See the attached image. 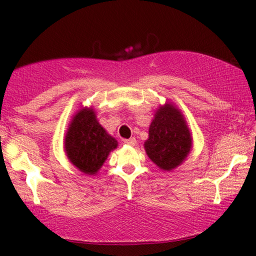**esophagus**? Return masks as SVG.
<instances>
[{
    "label": "esophagus",
    "instance_id": "34e87169",
    "mask_svg": "<svg viewBox=\"0 0 256 256\" xmlns=\"http://www.w3.org/2000/svg\"><path fill=\"white\" fill-rule=\"evenodd\" d=\"M124 144L126 146H134L136 144V140L134 138H128V140H124Z\"/></svg>",
    "mask_w": 256,
    "mask_h": 256
}]
</instances>
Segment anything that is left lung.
I'll return each instance as SVG.
<instances>
[{"instance_id":"8db88e82","label":"left lung","mask_w":256,"mask_h":256,"mask_svg":"<svg viewBox=\"0 0 256 256\" xmlns=\"http://www.w3.org/2000/svg\"><path fill=\"white\" fill-rule=\"evenodd\" d=\"M148 157L162 170L170 172L184 162L192 149V136L178 108L166 102L156 110L144 142Z\"/></svg>"}]
</instances>
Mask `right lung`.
<instances>
[{
    "instance_id": "right-lung-1",
    "label": "right lung",
    "mask_w": 256,
    "mask_h": 256,
    "mask_svg": "<svg viewBox=\"0 0 256 256\" xmlns=\"http://www.w3.org/2000/svg\"><path fill=\"white\" fill-rule=\"evenodd\" d=\"M118 141L97 120L92 108L78 110L68 125L64 149L70 162L80 172L94 175L100 170Z\"/></svg>"
}]
</instances>
